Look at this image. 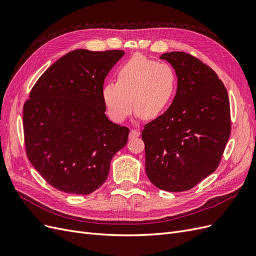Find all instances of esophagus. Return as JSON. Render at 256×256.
<instances>
[{"mask_svg": "<svg viewBox=\"0 0 256 256\" xmlns=\"http://www.w3.org/2000/svg\"><path fill=\"white\" fill-rule=\"evenodd\" d=\"M138 136H140V132H138V130H134V129L130 130V134H129V138H136Z\"/></svg>", "mask_w": 256, "mask_h": 256, "instance_id": "esophagus-1", "label": "esophagus"}]
</instances>
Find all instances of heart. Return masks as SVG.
<instances>
[{"label": "heart", "mask_w": 256, "mask_h": 256, "mask_svg": "<svg viewBox=\"0 0 256 256\" xmlns=\"http://www.w3.org/2000/svg\"><path fill=\"white\" fill-rule=\"evenodd\" d=\"M118 82L102 86V100L110 118L125 120L134 109L146 120L164 112L175 94L176 74L171 65L158 63L141 54L130 58L118 69Z\"/></svg>", "instance_id": "obj_1"}]
</instances>
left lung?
Instances as JSON below:
<instances>
[{
	"instance_id": "8db88e82",
	"label": "left lung",
	"mask_w": 256,
	"mask_h": 256,
	"mask_svg": "<svg viewBox=\"0 0 256 256\" xmlns=\"http://www.w3.org/2000/svg\"><path fill=\"white\" fill-rule=\"evenodd\" d=\"M177 76L168 109L142 131L146 175L157 188L190 190L218 168L230 134V100L219 76L198 58L168 52Z\"/></svg>"
}]
</instances>
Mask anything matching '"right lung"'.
<instances>
[{"label": "right lung", "instance_id": "add662e5", "mask_svg": "<svg viewBox=\"0 0 256 256\" xmlns=\"http://www.w3.org/2000/svg\"><path fill=\"white\" fill-rule=\"evenodd\" d=\"M125 52L78 49L46 70L23 106L28 160L56 189L90 194L108 178L129 129L106 115L102 86Z\"/></svg>", "mask_w": 256, "mask_h": 256}]
</instances>
